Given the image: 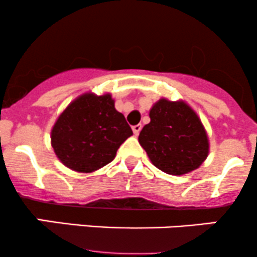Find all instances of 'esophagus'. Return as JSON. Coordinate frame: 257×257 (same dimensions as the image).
I'll list each match as a JSON object with an SVG mask.
<instances>
[{"label":"esophagus","mask_w":257,"mask_h":257,"mask_svg":"<svg viewBox=\"0 0 257 257\" xmlns=\"http://www.w3.org/2000/svg\"><path fill=\"white\" fill-rule=\"evenodd\" d=\"M133 133H134L135 135H139V133L141 131V124H137V125H133Z\"/></svg>","instance_id":"1"}]
</instances>
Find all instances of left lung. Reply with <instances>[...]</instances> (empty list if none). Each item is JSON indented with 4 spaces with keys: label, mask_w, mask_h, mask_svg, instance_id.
<instances>
[{
    "label": "left lung",
    "mask_w": 257,
    "mask_h": 257,
    "mask_svg": "<svg viewBox=\"0 0 257 257\" xmlns=\"http://www.w3.org/2000/svg\"><path fill=\"white\" fill-rule=\"evenodd\" d=\"M151 122L139 135V143L153 166L170 175L197 169L209 153L204 126L184 101L161 99L150 111Z\"/></svg>",
    "instance_id": "obj_1"
}]
</instances>
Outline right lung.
I'll return each instance as SVG.
<instances>
[{
  "label": "right lung",
  "instance_id": "right-lung-1",
  "mask_svg": "<svg viewBox=\"0 0 257 257\" xmlns=\"http://www.w3.org/2000/svg\"><path fill=\"white\" fill-rule=\"evenodd\" d=\"M133 135L132 128L114 108L110 94L87 93L65 108L52 129V146L70 169L91 173L116 157L119 146Z\"/></svg>",
  "mask_w": 257,
  "mask_h": 257
}]
</instances>
